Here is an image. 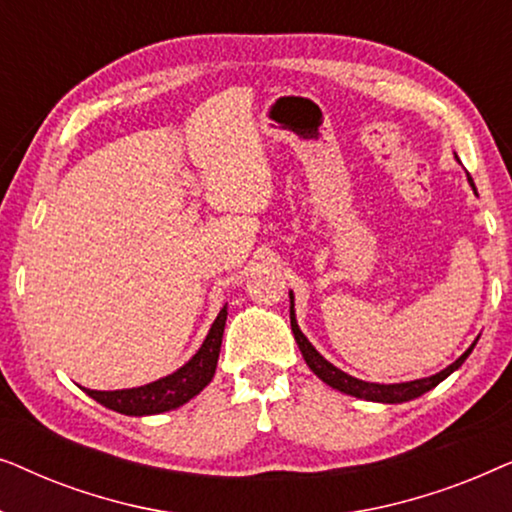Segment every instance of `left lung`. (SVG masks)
I'll return each instance as SVG.
<instances>
[{
  "mask_svg": "<svg viewBox=\"0 0 512 512\" xmlns=\"http://www.w3.org/2000/svg\"><path fill=\"white\" fill-rule=\"evenodd\" d=\"M471 181V177H468ZM473 184V181H471ZM475 191V186H473ZM291 300H293V293H291ZM291 331H293V338H296L300 352H303L307 366L312 368V373L319 377V380H324L326 384H331L333 389L342 391V394H349V396H356V398H366V401H377V403H403V401H410V398H417L426 394V391L436 387L445 380L447 375L454 373L461 363L468 359V354L473 352L475 347V340L471 347L466 349L464 354L459 356L457 361L452 363V366H447L445 370H440V373L431 375V377H422V380H412V382H401V384H375V382H363V380H356V377L342 373L340 368H335L333 363H328L324 356H321L317 349L312 347V342L305 338L303 331H300L298 324H296V317H293V305H291Z\"/></svg>",
  "mask_w": 512,
  "mask_h": 512,
  "instance_id": "8db88e82",
  "label": "left lung"
}]
</instances>
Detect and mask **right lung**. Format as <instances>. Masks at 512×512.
<instances>
[{"label": "right lung", "mask_w": 512, "mask_h": 512, "mask_svg": "<svg viewBox=\"0 0 512 512\" xmlns=\"http://www.w3.org/2000/svg\"><path fill=\"white\" fill-rule=\"evenodd\" d=\"M228 317V305H223L219 317L209 328L205 342L198 349V354L193 356L186 366H181L177 373L163 377L144 387L135 389H121V391H93L83 389L90 398H95L97 403H102L104 408L123 412V415H158V412H167L179 408L186 401H191L195 394H200L202 389L212 382L216 361H219L221 352V338L223 328H226Z\"/></svg>", "instance_id": "obj_1"}]
</instances>
